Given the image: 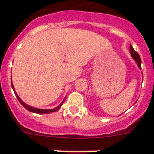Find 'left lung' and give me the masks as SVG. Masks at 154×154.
I'll return each instance as SVG.
<instances>
[{
  "label": "left lung",
  "mask_w": 154,
  "mask_h": 154,
  "mask_svg": "<svg viewBox=\"0 0 154 154\" xmlns=\"http://www.w3.org/2000/svg\"><path fill=\"white\" fill-rule=\"evenodd\" d=\"M130 52H131V56H132V57L134 58V60H135L136 63H137V66L139 67V68L141 69L140 57V55L138 54L135 51H134V49L133 48L132 45H131V46H130Z\"/></svg>",
  "instance_id": "8db88e82"
}]
</instances>
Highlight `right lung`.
<instances>
[{"label": "right lung", "instance_id": "obj_1", "mask_svg": "<svg viewBox=\"0 0 154 154\" xmlns=\"http://www.w3.org/2000/svg\"><path fill=\"white\" fill-rule=\"evenodd\" d=\"M11 86H12V88H13V90H14V92L15 95H16L18 101L20 103V104H21L22 106H23V107L25 108V109H27V110H29V111L32 112V113H52V112H55V111H57V110H59V109L61 107L62 104H63V103L64 102V100H63V102H62V103L57 106V107L54 108V109H51V110H43V109H38V108L32 107V106H29V105L26 104V103H24V102H23V101L21 100V99L19 97L18 95H17V93L15 92L14 87L13 84H12V81H11Z\"/></svg>", "mask_w": 154, "mask_h": 154}]
</instances>
